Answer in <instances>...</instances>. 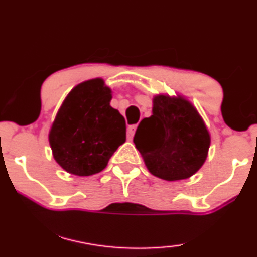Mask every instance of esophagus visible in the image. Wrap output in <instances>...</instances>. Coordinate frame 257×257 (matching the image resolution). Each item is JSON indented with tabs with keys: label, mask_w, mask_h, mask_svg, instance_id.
I'll list each match as a JSON object with an SVG mask.
<instances>
[{
	"label": "esophagus",
	"mask_w": 257,
	"mask_h": 257,
	"mask_svg": "<svg viewBox=\"0 0 257 257\" xmlns=\"http://www.w3.org/2000/svg\"><path fill=\"white\" fill-rule=\"evenodd\" d=\"M136 128H137V125H130L127 127V138L128 139H132L133 136H135V132H136Z\"/></svg>",
	"instance_id": "1"
}]
</instances>
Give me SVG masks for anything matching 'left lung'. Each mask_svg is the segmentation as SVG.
I'll return each instance as SVG.
<instances>
[{
	"instance_id": "left-lung-1",
	"label": "left lung",
	"mask_w": 257,
	"mask_h": 257,
	"mask_svg": "<svg viewBox=\"0 0 257 257\" xmlns=\"http://www.w3.org/2000/svg\"><path fill=\"white\" fill-rule=\"evenodd\" d=\"M133 143L152 175L179 181L201 169L208 156L210 136L188 100L157 95L152 115L138 125Z\"/></svg>"
}]
</instances>
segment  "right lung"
<instances>
[{"label":"right lung","instance_id":"right-lung-1","mask_svg":"<svg viewBox=\"0 0 257 257\" xmlns=\"http://www.w3.org/2000/svg\"><path fill=\"white\" fill-rule=\"evenodd\" d=\"M111 89L101 79L74 87L60 107L49 143L55 161L76 176L102 171L126 141L125 119L109 106Z\"/></svg>","mask_w":257,"mask_h":257}]
</instances>
